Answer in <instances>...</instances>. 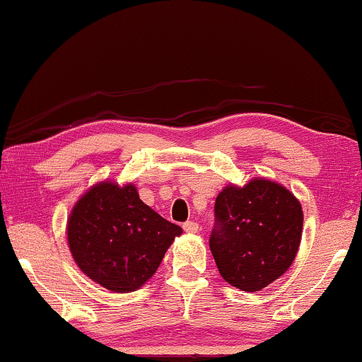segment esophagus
Listing matches in <instances>:
<instances>
[{
    "label": "esophagus",
    "instance_id": "esophagus-1",
    "mask_svg": "<svg viewBox=\"0 0 362 362\" xmlns=\"http://www.w3.org/2000/svg\"><path fill=\"white\" fill-rule=\"evenodd\" d=\"M199 229H200V226L197 223H194V221H187V223L184 224V230L189 234H197Z\"/></svg>",
    "mask_w": 362,
    "mask_h": 362
}]
</instances>
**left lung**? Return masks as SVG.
Instances as JSON below:
<instances>
[{
  "label": "left lung",
  "mask_w": 362,
  "mask_h": 362,
  "mask_svg": "<svg viewBox=\"0 0 362 362\" xmlns=\"http://www.w3.org/2000/svg\"><path fill=\"white\" fill-rule=\"evenodd\" d=\"M209 246L221 276L241 291H259L293 263L303 230L300 200L285 185L256 177L229 184L216 199Z\"/></svg>",
  "instance_id": "1"
}]
</instances>
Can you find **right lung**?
I'll return each mask as SVG.
<instances>
[{
    "label": "right lung",
    "instance_id": "1",
    "mask_svg": "<svg viewBox=\"0 0 362 362\" xmlns=\"http://www.w3.org/2000/svg\"><path fill=\"white\" fill-rule=\"evenodd\" d=\"M180 226L148 207L132 182L94 184L67 217V243L76 264L115 293L138 290L155 275Z\"/></svg>",
    "mask_w": 362,
    "mask_h": 362
}]
</instances>
